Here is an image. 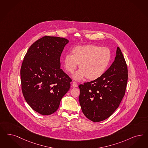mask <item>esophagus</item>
<instances>
[{
    "mask_svg": "<svg viewBox=\"0 0 148 148\" xmlns=\"http://www.w3.org/2000/svg\"><path fill=\"white\" fill-rule=\"evenodd\" d=\"M72 86H73V87H77L78 86L77 84V82H73L72 83Z\"/></svg>",
    "mask_w": 148,
    "mask_h": 148,
    "instance_id": "esophagus-1",
    "label": "esophagus"
}]
</instances>
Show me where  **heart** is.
<instances>
[{
  "instance_id": "1",
  "label": "heart",
  "mask_w": 148,
  "mask_h": 148,
  "mask_svg": "<svg viewBox=\"0 0 148 148\" xmlns=\"http://www.w3.org/2000/svg\"><path fill=\"white\" fill-rule=\"evenodd\" d=\"M111 58L110 51L105 47L88 44L75 47L72 55L66 54L64 58L66 71L73 73L77 66L80 69L73 75V78L80 81L87 77L89 80H96L106 71Z\"/></svg>"
}]
</instances>
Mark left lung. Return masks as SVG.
<instances>
[{"mask_svg":"<svg viewBox=\"0 0 148 148\" xmlns=\"http://www.w3.org/2000/svg\"><path fill=\"white\" fill-rule=\"evenodd\" d=\"M127 73L124 57L117 47L114 61L101 77L79 85L80 104L87 119L99 122L112 115L125 95Z\"/></svg>","mask_w":148,"mask_h":148,"instance_id":"left-lung-1","label":"left lung"}]
</instances>
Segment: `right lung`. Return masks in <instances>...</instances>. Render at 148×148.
<instances>
[{
    "mask_svg": "<svg viewBox=\"0 0 148 148\" xmlns=\"http://www.w3.org/2000/svg\"><path fill=\"white\" fill-rule=\"evenodd\" d=\"M68 40L45 36L27 52L21 68L22 91L27 103L42 115L55 112L71 79L61 69L60 57Z\"/></svg>",
    "mask_w": 148,
    "mask_h": 148,
    "instance_id": "obj_1",
    "label": "right lung"
}]
</instances>
